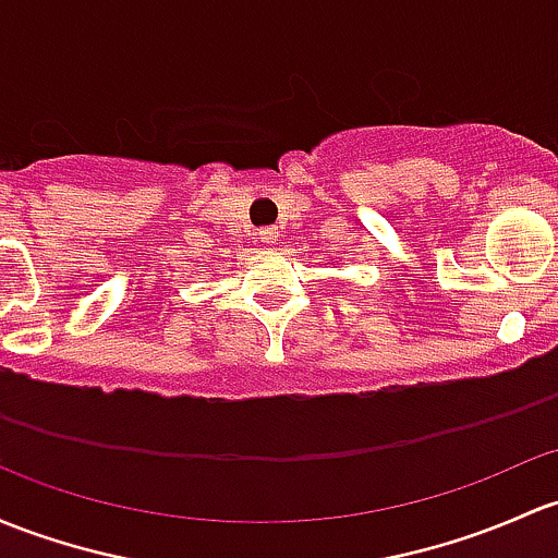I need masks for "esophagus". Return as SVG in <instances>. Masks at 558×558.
Instances as JSON below:
<instances>
[{
  "label": "esophagus",
  "instance_id": "obj_1",
  "mask_svg": "<svg viewBox=\"0 0 558 558\" xmlns=\"http://www.w3.org/2000/svg\"><path fill=\"white\" fill-rule=\"evenodd\" d=\"M259 240L264 245H272L278 240V230L275 227H264V230H259Z\"/></svg>",
  "mask_w": 558,
  "mask_h": 558
}]
</instances>
